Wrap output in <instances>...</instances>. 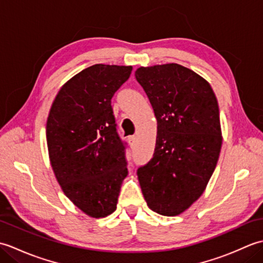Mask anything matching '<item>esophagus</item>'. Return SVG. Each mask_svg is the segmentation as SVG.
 Wrapping results in <instances>:
<instances>
[{"label": "esophagus", "instance_id": "esophagus-1", "mask_svg": "<svg viewBox=\"0 0 263 263\" xmlns=\"http://www.w3.org/2000/svg\"><path fill=\"white\" fill-rule=\"evenodd\" d=\"M136 139H137L136 136H130L128 137V142H130V144H133L136 142Z\"/></svg>", "mask_w": 263, "mask_h": 263}]
</instances>
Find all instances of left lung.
I'll return each mask as SVG.
<instances>
[{
	"label": "left lung",
	"instance_id": "obj_1",
	"mask_svg": "<svg viewBox=\"0 0 263 263\" xmlns=\"http://www.w3.org/2000/svg\"><path fill=\"white\" fill-rule=\"evenodd\" d=\"M136 79L157 120L154 157L138 170L148 206L163 216L187 210L206 187L219 158V107L210 83L176 63L140 66Z\"/></svg>",
	"mask_w": 263,
	"mask_h": 263
}]
</instances>
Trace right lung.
<instances>
[{
    "instance_id": "1",
    "label": "right lung",
    "mask_w": 263,
    "mask_h": 263,
    "mask_svg": "<svg viewBox=\"0 0 263 263\" xmlns=\"http://www.w3.org/2000/svg\"><path fill=\"white\" fill-rule=\"evenodd\" d=\"M131 65L95 64L66 81L46 123L48 157L64 194L82 212L104 218L116 210L127 175L125 147L116 132L110 99Z\"/></svg>"
}]
</instances>
